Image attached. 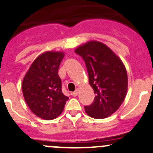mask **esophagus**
I'll return each instance as SVG.
<instances>
[{
    "label": "esophagus",
    "mask_w": 153,
    "mask_h": 153,
    "mask_svg": "<svg viewBox=\"0 0 153 153\" xmlns=\"http://www.w3.org/2000/svg\"><path fill=\"white\" fill-rule=\"evenodd\" d=\"M78 93H79V90H78V89H76V90H75V91L72 92V96H74V97H75V96H78Z\"/></svg>",
    "instance_id": "34e87169"
}]
</instances>
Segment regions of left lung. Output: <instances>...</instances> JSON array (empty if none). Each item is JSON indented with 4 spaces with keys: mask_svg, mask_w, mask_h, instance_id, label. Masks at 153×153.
Masks as SVG:
<instances>
[{
    "mask_svg": "<svg viewBox=\"0 0 153 153\" xmlns=\"http://www.w3.org/2000/svg\"><path fill=\"white\" fill-rule=\"evenodd\" d=\"M75 53L84 60L89 82L94 90V102L84 106L89 116L103 119L114 114L125 99L128 76L120 59L108 46L91 41L78 47Z\"/></svg>",
    "mask_w": 153,
    "mask_h": 153,
    "instance_id": "8db88e82",
    "label": "left lung"
}]
</instances>
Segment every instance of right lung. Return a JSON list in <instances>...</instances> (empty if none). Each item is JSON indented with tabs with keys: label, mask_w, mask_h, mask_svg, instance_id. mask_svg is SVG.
<instances>
[{
	"label": "right lung",
	"mask_w": 153,
	"mask_h": 153,
	"mask_svg": "<svg viewBox=\"0 0 153 153\" xmlns=\"http://www.w3.org/2000/svg\"><path fill=\"white\" fill-rule=\"evenodd\" d=\"M64 54L48 51L37 57L22 82V92L27 105L37 117L53 120L63 112L69 97L62 93L58 69Z\"/></svg>",
	"instance_id": "add662e5"
}]
</instances>
